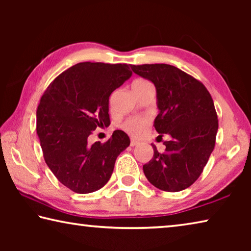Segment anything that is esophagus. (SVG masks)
Returning <instances> with one entry per match:
<instances>
[{
  "instance_id": "obj_1",
  "label": "esophagus",
  "mask_w": 251,
  "mask_h": 251,
  "mask_svg": "<svg viewBox=\"0 0 251 251\" xmlns=\"http://www.w3.org/2000/svg\"><path fill=\"white\" fill-rule=\"evenodd\" d=\"M138 142L137 141H135V139H130V146H137L138 145Z\"/></svg>"
}]
</instances>
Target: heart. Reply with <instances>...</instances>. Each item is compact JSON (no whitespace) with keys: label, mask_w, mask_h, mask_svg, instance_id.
Wrapping results in <instances>:
<instances>
[{"label":"heart","mask_w":251,"mask_h":251,"mask_svg":"<svg viewBox=\"0 0 251 251\" xmlns=\"http://www.w3.org/2000/svg\"><path fill=\"white\" fill-rule=\"evenodd\" d=\"M152 86L151 82H148L147 79L138 78L135 79L133 83H131V88H133V92L141 91L143 88ZM148 126H150V121L145 117H131L127 118L126 121L123 122L121 127L124 129L126 133L129 135L134 136V137H141V136L145 133L147 130Z\"/></svg>","instance_id":"b5f03b06"}]
</instances>
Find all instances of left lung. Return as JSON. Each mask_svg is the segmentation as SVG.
<instances>
[{"mask_svg": "<svg viewBox=\"0 0 251 251\" xmlns=\"http://www.w3.org/2000/svg\"><path fill=\"white\" fill-rule=\"evenodd\" d=\"M135 74L154 83L159 114L155 129L171 135L166 150L157 151L143 166L151 185L164 192H180L201 175L214 151L218 118L214 100L201 80L168 64L130 65ZM158 136V137H159Z\"/></svg>", "mask_w": 251, "mask_h": 251, "instance_id": "obj_1", "label": "left lung"}]
</instances>
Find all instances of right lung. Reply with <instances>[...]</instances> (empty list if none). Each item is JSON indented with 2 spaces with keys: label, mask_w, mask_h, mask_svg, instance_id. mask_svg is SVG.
Returning a JSON list of instances; mask_svg holds the SVG:
<instances>
[{
  "label": "right lung",
  "mask_w": 251,
  "mask_h": 251,
  "mask_svg": "<svg viewBox=\"0 0 251 251\" xmlns=\"http://www.w3.org/2000/svg\"><path fill=\"white\" fill-rule=\"evenodd\" d=\"M131 76L127 64L78 63L46 88L36 110V131L45 163L72 192L88 194L109 180L129 137L115 130L107 142L88 145L97 127L110 124L109 96Z\"/></svg>",
  "instance_id": "add662e5"
}]
</instances>
